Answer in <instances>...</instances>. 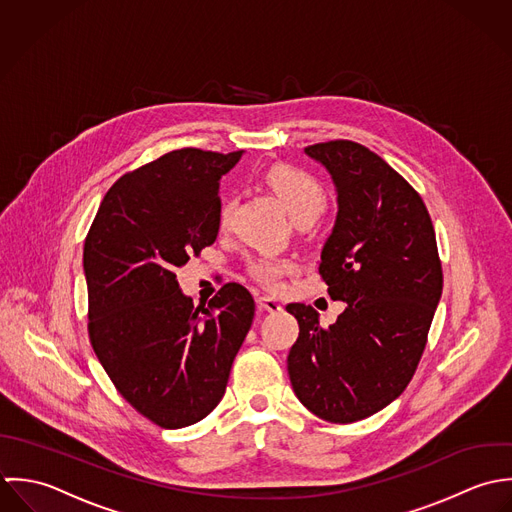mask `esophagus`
I'll return each instance as SVG.
<instances>
[{
  "instance_id": "obj_1",
  "label": "esophagus",
  "mask_w": 512,
  "mask_h": 512,
  "mask_svg": "<svg viewBox=\"0 0 512 512\" xmlns=\"http://www.w3.org/2000/svg\"><path fill=\"white\" fill-rule=\"evenodd\" d=\"M257 305H259V308L267 310V312H281L283 310V305L273 297H259Z\"/></svg>"
}]
</instances>
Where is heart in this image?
<instances>
[{
  "instance_id": "obj_1",
  "label": "heart",
  "mask_w": 512,
  "mask_h": 512,
  "mask_svg": "<svg viewBox=\"0 0 512 512\" xmlns=\"http://www.w3.org/2000/svg\"><path fill=\"white\" fill-rule=\"evenodd\" d=\"M267 184L279 196V200L287 207L293 221L299 225H310L326 205V192L322 184L312 178L307 172L291 168V166H277L269 172ZM233 213V200L223 198L219 204V225L227 227ZM289 269L287 261H279L273 257H261L251 263V273L263 285L275 287Z\"/></svg>"
}]
</instances>
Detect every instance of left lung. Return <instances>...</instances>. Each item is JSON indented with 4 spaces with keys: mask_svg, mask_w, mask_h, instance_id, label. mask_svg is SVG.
<instances>
[{
    "mask_svg": "<svg viewBox=\"0 0 512 512\" xmlns=\"http://www.w3.org/2000/svg\"><path fill=\"white\" fill-rule=\"evenodd\" d=\"M336 188L338 213L318 273L346 303L328 328L307 305L287 368L301 404L352 423L392 404L415 374L443 289L431 217L419 194L378 154L350 140L305 148Z\"/></svg>",
    "mask_w": 512,
    "mask_h": 512,
    "instance_id": "1",
    "label": "left lung"
}]
</instances>
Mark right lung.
<instances>
[{
    "label": "right lung",
    "instance_id": "obj_1",
    "mask_svg": "<svg viewBox=\"0 0 512 512\" xmlns=\"http://www.w3.org/2000/svg\"><path fill=\"white\" fill-rule=\"evenodd\" d=\"M241 154L182 148L124 174L85 239L93 350L120 396L164 429L221 402L255 316L245 287L194 307L174 273L215 241L219 180Z\"/></svg>",
    "mask_w": 512,
    "mask_h": 512
}]
</instances>
